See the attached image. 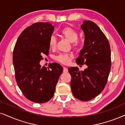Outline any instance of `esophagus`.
Listing matches in <instances>:
<instances>
[{
    "label": "esophagus",
    "mask_w": 125,
    "mask_h": 125,
    "mask_svg": "<svg viewBox=\"0 0 125 125\" xmlns=\"http://www.w3.org/2000/svg\"><path fill=\"white\" fill-rule=\"evenodd\" d=\"M63 72L64 73H67L68 72V69L66 67H63Z\"/></svg>",
    "instance_id": "34e87169"
}]
</instances>
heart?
<instances>
[{"mask_svg": "<svg viewBox=\"0 0 125 125\" xmlns=\"http://www.w3.org/2000/svg\"><path fill=\"white\" fill-rule=\"evenodd\" d=\"M61 35L67 39L70 42L72 43L73 47H77L79 46L80 42L78 40V33L77 31L71 27H65L61 31ZM49 44L50 48L54 49L56 46V39L55 36L51 35L49 38ZM73 55L69 54H60L55 57V59L63 64H69L71 59L73 58Z\"/></svg>", "mask_w": 125, "mask_h": 125, "instance_id": "heart-1", "label": "heart"}]
</instances>
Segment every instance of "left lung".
Wrapping results in <instances>:
<instances>
[{
	"label": "left lung",
	"mask_w": 125,
	"mask_h": 125,
	"mask_svg": "<svg viewBox=\"0 0 125 125\" xmlns=\"http://www.w3.org/2000/svg\"><path fill=\"white\" fill-rule=\"evenodd\" d=\"M84 34V42L78 64H86L84 71L77 67L69 68L71 76V89L80 101H88L98 95L107 82L111 69V51L109 41L98 26L92 21H84L81 26Z\"/></svg>",
	"instance_id": "1"
}]
</instances>
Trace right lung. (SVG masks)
<instances>
[{
	"label": "right lung",
	"instance_id": "1",
	"mask_svg": "<svg viewBox=\"0 0 125 125\" xmlns=\"http://www.w3.org/2000/svg\"><path fill=\"white\" fill-rule=\"evenodd\" d=\"M54 27L49 22L35 23L20 35L13 51V64L18 86L25 97L35 103L50 100L63 72L56 63L42 67V55L49 52V38Z\"/></svg>",
	"mask_w": 125,
	"mask_h": 125
}]
</instances>
